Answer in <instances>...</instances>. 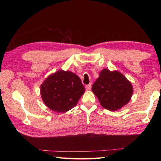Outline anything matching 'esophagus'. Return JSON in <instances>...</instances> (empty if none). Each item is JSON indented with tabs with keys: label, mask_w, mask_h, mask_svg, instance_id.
<instances>
[{
	"label": "esophagus",
	"mask_w": 161,
	"mask_h": 161,
	"mask_svg": "<svg viewBox=\"0 0 161 161\" xmlns=\"http://www.w3.org/2000/svg\"><path fill=\"white\" fill-rule=\"evenodd\" d=\"M85 89L86 91H89L91 89V84H89V85H86L85 86Z\"/></svg>",
	"instance_id": "34e87169"
}]
</instances>
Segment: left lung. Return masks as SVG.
<instances>
[{
    "mask_svg": "<svg viewBox=\"0 0 161 161\" xmlns=\"http://www.w3.org/2000/svg\"><path fill=\"white\" fill-rule=\"evenodd\" d=\"M92 91L103 108L116 111L130 101L133 88L130 82L119 72L103 69L92 85Z\"/></svg>",
    "mask_w": 161,
    "mask_h": 161,
    "instance_id": "left-lung-1",
    "label": "left lung"
}]
</instances>
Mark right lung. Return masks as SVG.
Wrapping results in <instances>:
<instances>
[{"mask_svg":"<svg viewBox=\"0 0 161 161\" xmlns=\"http://www.w3.org/2000/svg\"><path fill=\"white\" fill-rule=\"evenodd\" d=\"M85 87L80 78L70 71L59 70L41 85V95L50 109L64 113L76 105L84 94Z\"/></svg>","mask_w":161,"mask_h":161,"instance_id":"obj_1","label":"right lung"}]
</instances>
